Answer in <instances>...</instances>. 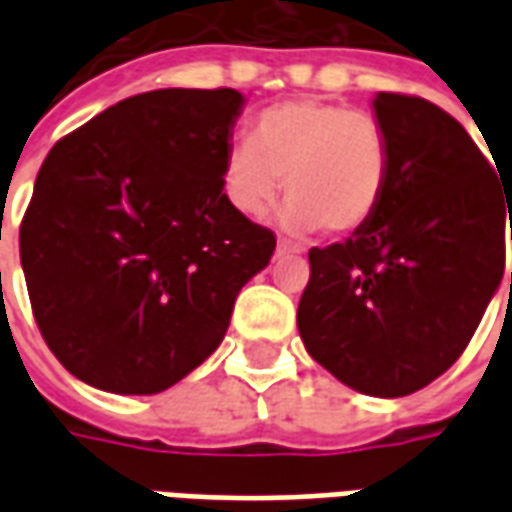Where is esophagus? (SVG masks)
Instances as JSON below:
<instances>
[{"mask_svg": "<svg viewBox=\"0 0 512 512\" xmlns=\"http://www.w3.org/2000/svg\"><path fill=\"white\" fill-rule=\"evenodd\" d=\"M304 249L299 244H293L288 238H279L277 241V255H301Z\"/></svg>", "mask_w": 512, "mask_h": 512, "instance_id": "esophagus-1", "label": "esophagus"}]
</instances>
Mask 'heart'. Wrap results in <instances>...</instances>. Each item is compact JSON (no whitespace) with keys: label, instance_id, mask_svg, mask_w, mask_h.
<instances>
[{"label":"heart","instance_id":"1","mask_svg":"<svg viewBox=\"0 0 512 512\" xmlns=\"http://www.w3.org/2000/svg\"><path fill=\"white\" fill-rule=\"evenodd\" d=\"M389 172L392 145L376 117L323 101H285L255 117L249 142L227 150L222 186L249 219L266 216L282 189L290 230L354 235L376 219Z\"/></svg>","mask_w":512,"mask_h":512}]
</instances>
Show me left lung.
Returning a JSON list of instances; mask_svg holds the SVG:
<instances>
[{"label": "left lung", "instance_id": "8db88e82", "mask_svg": "<svg viewBox=\"0 0 512 512\" xmlns=\"http://www.w3.org/2000/svg\"><path fill=\"white\" fill-rule=\"evenodd\" d=\"M373 109L392 145L384 202L343 244L312 246L296 321L337 381L403 397L455 365L494 299L512 183L425 98L378 93Z\"/></svg>", "mask_w": 512, "mask_h": 512}]
</instances>
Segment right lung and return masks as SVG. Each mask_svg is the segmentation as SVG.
<instances>
[{
	"mask_svg": "<svg viewBox=\"0 0 512 512\" xmlns=\"http://www.w3.org/2000/svg\"><path fill=\"white\" fill-rule=\"evenodd\" d=\"M244 95L153 90L62 136L21 222L43 340L84 384L156 395L219 348L277 238L222 186Z\"/></svg>",
	"mask_w": 512,
	"mask_h": 512,
	"instance_id": "obj_1",
	"label": "right lung"
}]
</instances>
